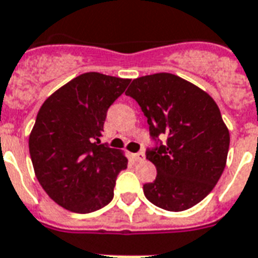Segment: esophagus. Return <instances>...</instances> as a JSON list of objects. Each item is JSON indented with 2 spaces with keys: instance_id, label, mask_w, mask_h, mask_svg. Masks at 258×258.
I'll return each instance as SVG.
<instances>
[{
  "instance_id": "esophagus-1",
  "label": "esophagus",
  "mask_w": 258,
  "mask_h": 258,
  "mask_svg": "<svg viewBox=\"0 0 258 258\" xmlns=\"http://www.w3.org/2000/svg\"><path fill=\"white\" fill-rule=\"evenodd\" d=\"M132 158H133L135 162H143L145 158V154L143 151H140V152H137V154H132Z\"/></svg>"
}]
</instances>
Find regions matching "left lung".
Masks as SVG:
<instances>
[{"label": "left lung", "mask_w": 258, "mask_h": 258, "mask_svg": "<svg viewBox=\"0 0 258 258\" xmlns=\"http://www.w3.org/2000/svg\"><path fill=\"white\" fill-rule=\"evenodd\" d=\"M125 94L139 103L158 144L145 154L158 171L143 186L145 197L171 212L199 204L218 183L227 160L230 133L218 104L171 73L135 79ZM159 136L168 137L164 145Z\"/></svg>", "instance_id": "8db88e82"}]
</instances>
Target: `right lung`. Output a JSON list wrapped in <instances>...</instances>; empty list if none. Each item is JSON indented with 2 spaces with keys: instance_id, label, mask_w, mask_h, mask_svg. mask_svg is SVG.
<instances>
[{
  "instance_id": "add662e5",
  "label": "right lung",
  "mask_w": 258,
  "mask_h": 258,
  "mask_svg": "<svg viewBox=\"0 0 258 258\" xmlns=\"http://www.w3.org/2000/svg\"><path fill=\"white\" fill-rule=\"evenodd\" d=\"M131 80L88 72L62 85L42 104L28 140L35 175L62 208L90 214L114 197L126 168L121 151L100 144L108 107Z\"/></svg>"
}]
</instances>
